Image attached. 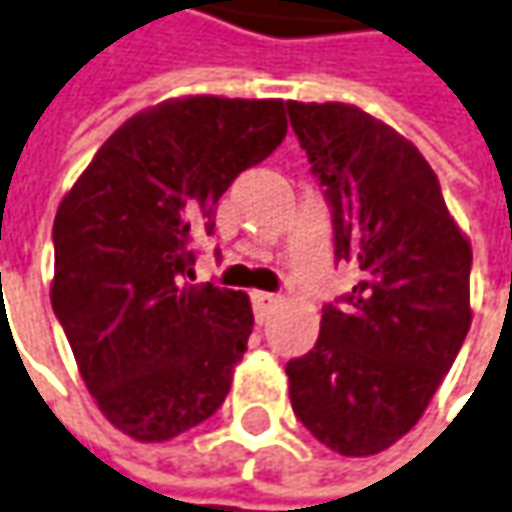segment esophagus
I'll return each mask as SVG.
<instances>
[{
  "label": "esophagus",
  "mask_w": 512,
  "mask_h": 512,
  "mask_svg": "<svg viewBox=\"0 0 512 512\" xmlns=\"http://www.w3.org/2000/svg\"><path fill=\"white\" fill-rule=\"evenodd\" d=\"M278 295L275 292H252V307H255L257 318H263L272 307H278Z\"/></svg>",
  "instance_id": "1"
}]
</instances>
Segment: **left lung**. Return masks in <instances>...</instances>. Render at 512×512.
Returning <instances> with one entry per match:
<instances>
[{
  "mask_svg": "<svg viewBox=\"0 0 512 512\" xmlns=\"http://www.w3.org/2000/svg\"><path fill=\"white\" fill-rule=\"evenodd\" d=\"M333 211L336 260L362 281L321 310L316 347L286 362L310 435L347 458L388 449L423 417L464 345L472 249L420 150L350 104H286Z\"/></svg>",
  "mask_w": 512,
  "mask_h": 512,
  "instance_id": "1",
  "label": "left lung"
}]
</instances>
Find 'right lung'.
<instances>
[{"instance_id":"right-lung-1","label":"right lung","mask_w":512,"mask_h":512,"mask_svg":"<svg viewBox=\"0 0 512 512\" xmlns=\"http://www.w3.org/2000/svg\"><path fill=\"white\" fill-rule=\"evenodd\" d=\"M286 136L284 101L173 98L124 121L54 217L51 307L106 420L162 443L223 406L246 292L185 284L228 185Z\"/></svg>"}]
</instances>
